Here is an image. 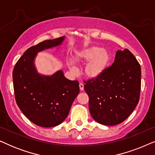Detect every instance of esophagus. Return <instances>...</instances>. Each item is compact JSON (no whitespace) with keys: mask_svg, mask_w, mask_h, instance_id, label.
<instances>
[{"mask_svg":"<svg viewBox=\"0 0 155 155\" xmlns=\"http://www.w3.org/2000/svg\"><path fill=\"white\" fill-rule=\"evenodd\" d=\"M79 87H80V90H81V91H82V90H84V84H82V83H80Z\"/></svg>","mask_w":155,"mask_h":155,"instance_id":"1","label":"esophagus"}]
</instances>
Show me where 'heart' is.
<instances>
[{
    "label": "heart",
    "mask_w": 155,
    "mask_h": 155,
    "mask_svg": "<svg viewBox=\"0 0 155 155\" xmlns=\"http://www.w3.org/2000/svg\"><path fill=\"white\" fill-rule=\"evenodd\" d=\"M111 61V54L107 50L100 46H90L76 53L74 61L78 64H85L84 74L89 80L100 78L104 73ZM71 71L76 72V68L71 63Z\"/></svg>",
    "instance_id": "obj_1"
}]
</instances>
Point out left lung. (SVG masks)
<instances>
[{"mask_svg":"<svg viewBox=\"0 0 155 155\" xmlns=\"http://www.w3.org/2000/svg\"><path fill=\"white\" fill-rule=\"evenodd\" d=\"M84 83L92 117L99 124L115 126L124 121L138 104L140 65L130 51L118 50L114 63L100 78Z\"/></svg>","mask_w":155,"mask_h":155,"instance_id":"obj_1","label":"left lung"}]
</instances>
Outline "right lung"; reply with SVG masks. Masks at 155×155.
I'll return each mask as SVG.
<instances>
[{"mask_svg": "<svg viewBox=\"0 0 155 155\" xmlns=\"http://www.w3.org/2000/svg\"><path fill=\"white\" fill-rule=\"evenodd\" d=\"M64 39L63 36L29 48L12 72L17 104L29 120L44 128L61 124L80 92L78 81L67 79L61 70L52 75H44L35 68L37 53L61 45Z\"/></svg>", "mask_w": 155, "mask_h": 155, "instance_id": "add662e5", "label": "right lung"}]
</instances>
